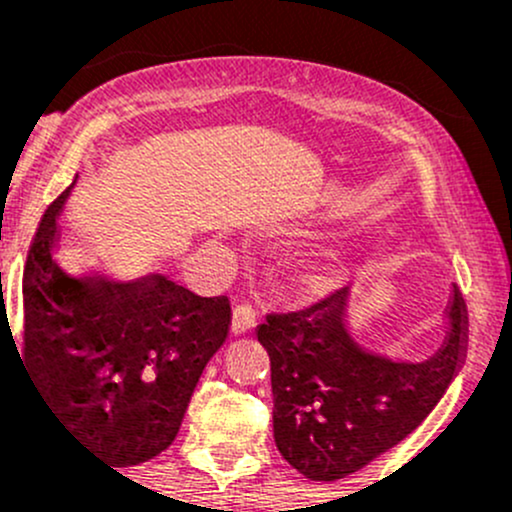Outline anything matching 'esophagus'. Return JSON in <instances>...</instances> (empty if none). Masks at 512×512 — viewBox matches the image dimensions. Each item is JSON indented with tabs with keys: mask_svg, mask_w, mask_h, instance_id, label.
<instances>
[{
	"mask_svg": "<svg viewBox=\"0 0 512 512\" xmlns=\"http://www.w3.org/2000/svg\"><path fill=\"white\" fill-rule=\"evenodd\" d=\"M257 322V315H255V308L248 303H240L233 308V317H231V332L233 334H245L250 332L252 327H255Z\"/></svg>",
	"mask_w": 512,
	"mask_h": 512,
	"instance_id": "esophagus-1",
	"label": "esophagus"
}]
</instances>
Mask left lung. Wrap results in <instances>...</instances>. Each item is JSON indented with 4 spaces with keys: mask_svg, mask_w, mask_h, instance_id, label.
I'll return each mask as SVG.
<instances>
[{
    "mask_svg": "<svg viewBox=\"0 0 512 512\" xmlns=\"http://www.w3.org/2000/svg\"><path fill=\"white\" fill-rule=\"evenodd\" d=\"M349 298L344 286L257 327L272 361L276 448L313 481L344 479L395 448L440 402L462 358L467 308L457 286L443 344L426 361L366 349L346 322Z\"/></svg>",
    "mask_w": 512,
    "mask_h": 512,
    "instance_id": "8db88e82",
    "label": "left lung"
}]
</instances>
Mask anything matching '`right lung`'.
I'll return each mask as SVG.
<instances>
[{
	"instance_id": "obj_1",
	"label": "right lung",
	"mask_w": 512,
	"mask_h": 512,
	"mask_svg": "<svg viewBox=\"0 0 512 512\" xmlns=\"http://www.w3.org/2000/svg\"><path fill=\"white\" fill-rule=\"evenodd\" d=\"M72 185L45 209L23 272V363L52 414L113 467L156 457L178 436L209 358L231 325L226 296L166 274L132 281L57 262Z\"/></svg>"
}]
</instances>
